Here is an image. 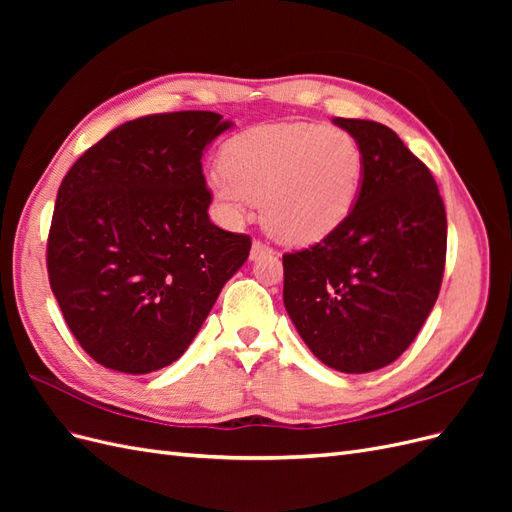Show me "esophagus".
<instances>
[{"instance_id": "1", "label": "esophagus", "mask_w": 512, "mask_h": 512, "mask_svg": "<svg viewBox=\"0 0 512 512\" xmlns=\"http://www.w3.org/2000/svg\"><path fill=\"white\" fill-rule=\"evenodd\" d=\"M265 254H271V247L267 245V243H262V241H254L252 243V252H250V258L254 260V258H260V256H265Z\"/></svg>"}]
</instances>
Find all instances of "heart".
Returning <instances> with one entry per match:
<instances>
[{
  "instance_id": "obj_1",
  "label": "heart",
  "mask_w": 512,
  "mask_h": 512,
  "mask_svg": "<svg viewBox=\"0 0 512 512\" xmlns=\"http://www.w3.org/2000/svg\"><path fill=\"white\" fill-rule=\"evenodd\" d=\"M207 181L228 222L260 203L262 224L284 243L329 237L359 200L365 158L356 138L331 123L284 121L245 130L224 145Z\"/></svg>"
}]
</instances>
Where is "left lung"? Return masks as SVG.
I'll list each match as a JSON object with an SVG mask.
<instances>
[{"mask_svg": "<svg viewBox=\"0 0 512 512\" xmlns=\"http://www.w3.org/2000/svg\"><path fill=\"white\" fill-rule=\"evenodd\" d=\"M333 121L363 149L359 200L329 237L284 254V305L316 359L367 374L404 354L438 299L446 211L429 168L391 128Z\"/></svg>", "mask_w": 512, "mask_h": 512, "instance_id": "1", "label": "left lung"}]
</instances>
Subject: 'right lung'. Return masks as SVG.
Wrapping results in <instances>:
<instances>
[{"label":"right lung","instance_id":"right-lung-1","mask_svg":"<svg viewBox=\"0 0 512 512\" xmlns=\"http://www.w3.org/2000/svg\"><path fill=\"white\" fill-rule=\"evenodd\" d=\"M232 126L211 111L147 115L108 132L59 185L46 243L55 299L96 363L149 374L203 327L252 239L209 220L205 147Z\"/></svg>","mask_w":512,"mask_h":512}]
</instances>
